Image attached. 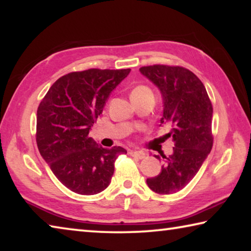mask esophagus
Masks as SVG:
<instances>
[{
  "label": "esophagus",
  "mask_w": 251,
  "mask_h": 251,
  "mask_svg": "<svg viewBox=\"0 0 251 251\" xmlns=\"http://www.w3.org/2000/svg\"><path fill=\"white\" fill-rule=\"evenodd\" d=\"M129 155L133 157H136V158H138V159L145 158V156H146L145 152L139 151H129Z\"/></svg>",
  "instance_id": "34e87169"
}]
</instances>
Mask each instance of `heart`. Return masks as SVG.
Wrapping results in <instances>:
<instances>
[{
    "label": "heart",
    "instance_id": "obj_1",
    "mask_svg": "<svg viewBox=\"0 0 251 251\" xmlns=\"http://www.w3.org/2000/svg\"><path fill=\"white\" fill-rule=\"evenodd\" d=\"M145 95H152L151 91L147 86H144V85H137L133 88L131 91V99L133 97H142Z\"/></svg>",
    "mask_w": 251,
    "mask_h": 251
}]
</instances>
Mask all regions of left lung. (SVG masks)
I'll list each match as a JSON object with an SVG mask.
<instances>
[{"label":"left lung","mask_w":251,"mask_h":251,"mask_svg":"<svg viewBox=\"0 0 251 251\" xmlns=\"http://www.w3.org/2000/svg\"><path fill=\"white\" fill-rule=\"evenodd\" d=\"M139 71L159 88L164 103L160 123L172 125L167 137L174 141L173 154L161 155L160 173L146 182L157 194L177 193L189 184L211 151V101L201 80L185 67L156 64Z\"/></svg>","instance_id":"8db88e82"}]
</instances>
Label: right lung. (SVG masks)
Segmentation results:
<instances>
[{"label": "right lung", "mask_w": 251, "mask_h": 251, "mask_svg": "<svg viewBox=\"0 0 251 251\" xmlns=\"http://www.w3.org/2000/svg\"><path fill=\"white\" fill-rule=\"evenodd\" d=\"M130 70L72 72L55 82L37 108L36 143L57 179L72 192L95 195L107 188L114 164L127 151L110 150L88 136L109 94Z\"/></svg>", "instance_id": "1"}]
</instances>
